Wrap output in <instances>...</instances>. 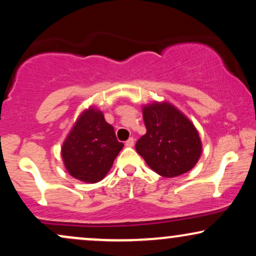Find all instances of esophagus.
<instances>
[{"label":"esophagus","instance_id":"esophagus-1","mask_svg":"<svg viewBox=\"0 0 256 256\" xmlns=\"http://www.w3.org/2000/svg\"><path fill=\"white\" fill-rule=\"evenodd\" d=\"M134 140L132 137L128 138V140L125 142V146H134Z\"/></svg>","mask_w":256,"mask_h":256}]
</instances>
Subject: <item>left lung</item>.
I'll use <instances>...</instances> for the list:
<instances>
[{
  "label": "left lung",
  "instance_id": "8db88e82",
  "mask_svg": "<svg viewBox=\"0 0 256 256\" xmlns=\"http://www.w3.org/2000/svg\"><path fill=\"white\" fill-rule=\"evenodd\" d=\"M146 128L136 150L152 171L166 178L189 172L198 164L202 143L195 125L170 102H152L142 107Z\"/></svg>",
  "mask_w": 256,
  "mask_h": 256
}]
</instances>
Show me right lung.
I'll return each instance as SVG.
<instances>
[{
  "instance_id": "add662e5",
  "label": "right lung",
  "mask_w": 256,
  "mask_h": 256,
  "mask_svg": "<svg viewBox=\"0 0 256 256\" xmlns=\"http://www.w3.org/2000/svg\"><path fill=\"white\" fill-rule=\"evenodd\" d=\"M122 146L104 113L91 106L76 120L62 143L61 156L73 178L98 183L110 172Z\"/></svg>"
}]
</instances>
